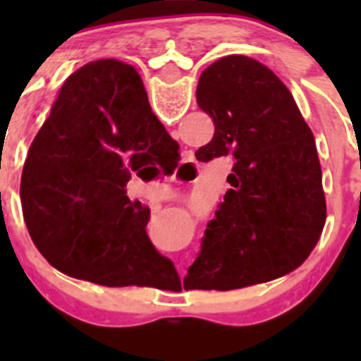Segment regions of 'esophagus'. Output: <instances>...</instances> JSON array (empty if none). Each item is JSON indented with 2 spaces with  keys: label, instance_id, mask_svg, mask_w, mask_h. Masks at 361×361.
Segmentation results:
<instances>
[{
  "label": "esophagus",
  "instance_id": "34e87169",
  "mask_svg": "<svg viewBox=\"0 0 361 361\" xmlns=\"http://www.w3.org/2000/svg\"><path fill=\"white\" fill-rule=\"evenodd\" d=\"M191 159H193V153H191V152H184V164H190ZM175 183H180V178L175 177Z\"/></svg>",
  "mask_w": 361,
  "mask_h": 361
}]
</instances>
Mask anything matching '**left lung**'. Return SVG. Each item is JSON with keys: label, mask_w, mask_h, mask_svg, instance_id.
I'll list each match as a JSON object with an SVG mask.
<instances>
[{"label": "left lung", "mask_w": 361, "mask_h": 361, "mask_svg": "<svg viewBox=\"0 0 361 361\" xmlns=\"http://www.w3.org/2000/svg\"><path fill=\"white\" fill-rule=\"evenodd\" d=\"M197 104L215 124L197 161L231 153L235 166L184 289L229 291L288 275L325 224L317 142L295 97L273 70L235 54L200 73Z\"/></svg>", "instance_id": "left-lung-1"}]
</instances>
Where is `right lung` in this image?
I'll list each match as a JSON object with an SVG mask.
<instances>
[{
  "label": "right lung",
  "mask_w": 361,
  "mask_h": 361,
  "mask_svg": "<svg viewBox=\"0 0 361 361\" xmlns=\"http://www.w3.org/2000/svg\"><path fill=\"white\" fill-rule=\"evenodd\" d=\"M141 75L119 59L70 73L28 149L21 206L32 242L50 266L106 286L157 288L177 271L146 235L149 209L130 202L133 171L178 164Z\"/></svg>",
  "instance_id": "1"
}]
</instances>
